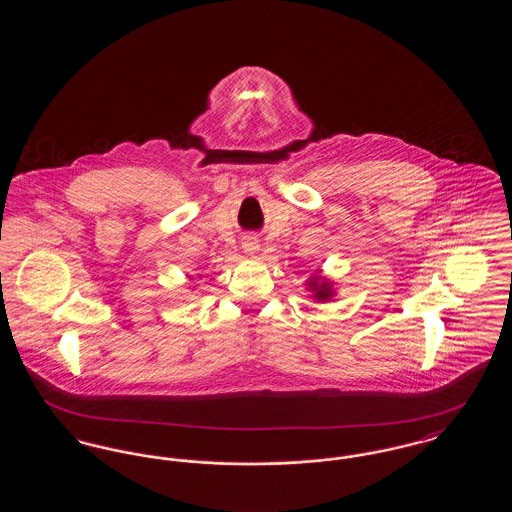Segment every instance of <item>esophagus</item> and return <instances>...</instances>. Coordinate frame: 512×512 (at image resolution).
Instances as JSON below:
<instances>
[{"mask_svg": "<svg viewBox=\"0 0 512 512\" xmlns=\"http://www.w3.org/2000/svg\"><path fill=\"white\" fill-rule=\"evenodd\" d=\"M242 247H244L245 253H255L257 247H259V240L255 234H247L242 240Z\"/></svg>", "mask_w": 512, "mask_h": 512, "instance_id": "34e87169", "label": "esophagus"}]
</instances>
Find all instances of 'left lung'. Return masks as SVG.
Wrapping results in <instances>:
<instances>
[{"mask_svg": "<svg viewBox=\"0 0 512 512\" xmlns=\"http://www.w3.org/2000/svg\"><path fill=\"white\" fill-rule=\"evenodd\" d=\"M311 290L315 292V297H317L318 301H326V299H330L334 295L332 293V286L328 282L318 284V278L311 280Z\"/></svg>", "mask_w": 512, "mask_h": 512, "instance_id": "8db88e82", "label": "left lung"}]
</instances>
